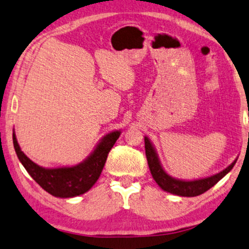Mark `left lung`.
I'll list each match as a JSON object with an SVG mask.
<instances>
[{"mask_svg": "<svg viewBox=\"0 0 249 249\" xmlns=\"http://www.w3.org/2000/svg\"><path fill=\"white\" fill-rule=\"evenodd\" d=\"M144 148L149 168H150L151 175L152 178H154V180L157 182V184L163 189V190L182 197L199 196V195L210 190V189L213 187V185L216 184L225 174H228L229 172L232 170V167L234 166V164H236L237 161L234 160L230 166H228L224 171L220 172L218 174L213 175V177L201 178V180L196 181H181L171 178L170 175L165 173V171L161 168L160 164H159L155 149L152 148L148 138H144Z\"/></svg>", "mask_w": 249, "mask_h": 249, "instance_id": "1", "label": "left lung"}]
</instances>
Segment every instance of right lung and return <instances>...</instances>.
Wrapping results in <instances>:
<instances>
[{"mask_svg":"<svg viewBox=\"0 0 249 249\" xmlns=\"http://www.w3.org/2000/svg\"><path fill=\"white\" fill-rule=\"evenodd\" d=\"M119 135H121V132L118 131L106 135L93 154L86 159L84 163L74 167L52 168V170L43 168L33 163L20 150L15 133L12 138L17 156L29 175L52 196L69 198L79 196L93 187V184L100 177L109 151L111 150L112 145L117 141Z\"/></svg>","mask_w":249,"mask_h":249,"instance_id":"right-lung-1","label":"right lung"}]
</instances>
